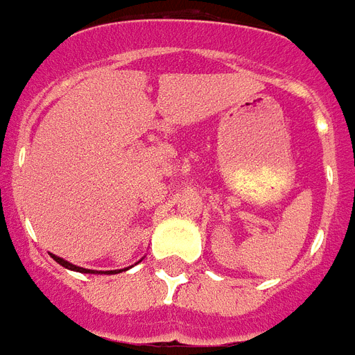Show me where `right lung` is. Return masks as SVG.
<instances>
[{
    "mask_svg": "<svg viewBox=\"0 0 355 355\" xmlns=\"http://www.w3.org/2000/svg\"><path fill=\"white\" fill-rule=\"evenodd\" d=\"M51 257L55 259V261L60 264V266L68 268V270H73V272H81V274H119V272H116V270H108V272H101V270H87V268H81V266H76V264H72V262L64 261V259H60V257H57V254L51 253Z\"/></svg>",
    "mask_w": 355,
    "mask_h": 355,
    "instance_id": "add662e5",
    "label": "right lung"
}]
</instances>
